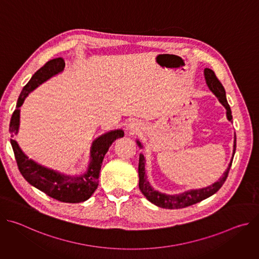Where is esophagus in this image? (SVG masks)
<instances>
[{
    "label": "esophagus",
    "instance_id": "1",
    "mask_svg": "<svg viewBox=\"0 0 259 259\" xmlns=\"http://www.w3.org/2000/svg\"><path fill=\"white\" fill-rule=\"evenodd\" d=\"M127 130L131 133V134H134V133H137L139 131V124L137 122H131L128 127H127Z\"/></svg>",
    "mask_w": 259,
    "mask_h": 259
}]
</instances>
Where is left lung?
Segmentation results:
<instances>
[{
    "label": "left lung",
    "instance_id": "1",
    "mask_svg": "<svg viewBox=\"0 0 259 259\" xmlns=\"http://www.w3.org/2000/svg\"><path fill=\"white\" fill-rule=\"evenodd\" d=\"M204 77H205L206 84H207L208 88L210 89V91L217 97L219 102L226 107L227 118L231 122L233 120L232 110H231V107L228 103L227 96H226V90H225L223 84L219 82V80L215 76L214 71L210 68H205ZM136 143L139 146V149H143V145L141 144V142L138 139L136 140ZM235 152H236V134H235V138H234L233 157L231 159V162H230L227 170L223 174V176H221L216 182L212 183L211 186H208L206 188L196 189V190H189V191H186V192H183L181 194H175V195H169V194L161 193V192L155 190L151 186L150 181L147 180V177L145 175V159H144L143 154H140L139 155V165H138L139 190L141 191L143 196L147 200H149L151 203H153L156 206L161 207V208L180 209V208H184V207H188V206H192L196 203H199V202L211 197L221 187H223V184L225 183V181L228 178V175H229L232 163H233V159H234V156H235Z\"/></svg>",
    "mask_w": 259,
    "mask_h": 259
}]
</instances>
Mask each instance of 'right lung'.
<instances>
[{
    "label": "right lung",
    "instance_id": "obj_1",
    "mask_svg": "<svg viewBox=\"0 0 259 259\" xmlns=\"http://www.w3.org/2000/svg\"><path fill=\"white\" fill-rule=\"evenodd\" d=\"M65 67L62 58L48 61L34 72L29 82L23 87L11 117L9 131L11 137L17 135L20 124V106L28 94L52 77L63 71ZM124 136L122 129L110 130L95 138L90 147V160L86 172L77 175H67L43 166L29 159L20 149L15 139H10L18 169L24 179L35 189L49 197L64 203H81L88 200L98 187L99 172L102 161L112 143Z\"/></svg>",
    "mask_w": 259,
    "mask_h": 259
}]
</instances>
